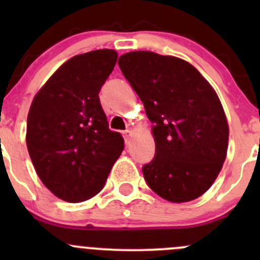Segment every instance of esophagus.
<instances>
[{"label":"esophagus","instance_id":"1","mask_svg":"<svg viewBox=\"0 0 260 260\" xmlns=\"http://www.w3.org/2000/svg\"><path fill=\"white\" fill-rule=\"evenodd\" d=\"M123 137H124L125 145H129L131 137H132V131H129V129L124 131V132H123Z\"/></svg>","mask_w":260,"mask_h":260}]
</instances>
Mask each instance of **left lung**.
<instances>
[{
    "mask_svg": "<svg viewBox=\"0 0 260 260\" xmlns=\"http://www.w3.org/2000/svg\"><path fill=\"white\" fill-rule=\"evenodd\" d=\"M118 65L153 124L156 152L142 167L147 185L171 203L195 200L212 185L226 157L229 128L216 93L179 57L131 51Z\"/></svg>",
    "mask_w": 260,
    "mask_h": 260,
    "instance_id": "1",
    "label": "left lung"
}]
</instances>
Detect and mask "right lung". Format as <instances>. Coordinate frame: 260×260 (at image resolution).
<instances>
[{"label":"right lung","instance_id":"right-lung-1","mask_svg":"<svg viewBox=\"0 0 260 260\" xmlns=\"http://www.w3.org/2000/svg\"><path fill=\"white\" fill-rule=\"evenodd\" d=\"M117 57L109 49L72 57L30 107L28 154L44 185L64 201L80 203L95 196L124 148L122 136L109 129L99 101Z\"/></svg>","mask_w":260,"mask_h":260}]
</instances>
